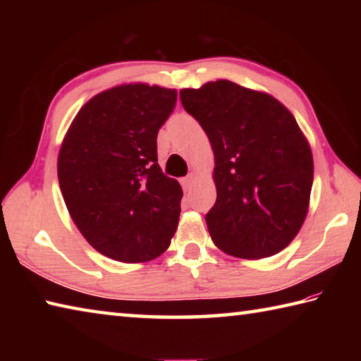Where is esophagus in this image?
Segmentation results:
<instances>
[{"label": "esophagus", "instance_id": "1", "mask_svg": "<svg viewBox=\"0 0 361 361\" xmlns=\"http://www.w3.org/2000/svg\"><path fill=\"white\" fill-rule=\"evenodd\" d=\"M194 183H195V175L194 173L188 175V176H185V178L181 180V185H183V188H185V191H189V189L194 186Z\"/></svg>", "mask_w": 361, "mask_h": 361}]
</instances>
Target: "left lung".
I'll return each instance as SVG.
<instances>
[{
    "mask_svg": "<svg viewBox=\"0 0 361 361\" xmlns=\"http://www.w3.org/2000/svg\"><path fill=\"white\" fill-rule=\"evenodd\" d=\"M186 111L210 140L216 202L212 240L235 258L282 252L307 216L314 159L295 116L277 99L228 79L181 89Z\"/></svg>",
    "mask_w": 361,
    "mask_h": 361,
    "instance_id": "left-lung-1",
    "label": "left lung"
}]
</instances>
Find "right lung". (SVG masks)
<instances>
[{
	"label": "right lung",
	"instance_id": "obj_1",
	"mask_svg": "<svg viewBox=\"0 0 361 361\" xmlns=\"http://www.w3.org/2000/svg\"><path fill=\"white\" fill-rule=\"evenodd\" d=\"M176 90L121 84L79 109L57 159L66 209L97 252L121 262H145L170 245L183 189L157 164V132Z\"/></svg>",
	"mask_w": 361,
	"mask_h": 361
}]
</instances>
